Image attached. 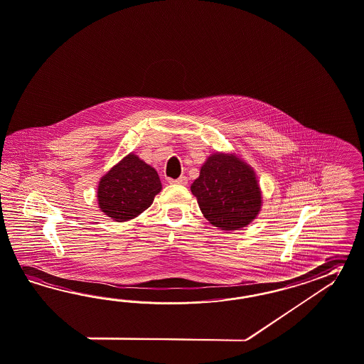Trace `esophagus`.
Here are the masks:
<instances>
[{"label": "esophagus", "mask_w": 364, "mask_h": 364, "mask_svg": "<svg viewBox=\"0 0 364 364\" xmlns=\"http://www.w3.org/2000/svg\"><path fill=\"white\" fill-rule=\"evenodd\" d=\"M168 182H170L171 185H187V177L181 176V177L177 178V179H168Z\"/></svg>", "instance_id": "1"}]
</instances>
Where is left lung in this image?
I'll use <instances>...</instances> for the list:
<instances>
[{
  "label": "left lung",
  "instance_id": "8db88e82",
  "mask_svg": "<svg viewBox=\"0 0 364 364\" xmlns=\"http://www.w3.org/2000/svg\"><path fill=\"white\" fill-rule=\"evenodd\" d=\"M191 193L205 219L223 231L242 228L260 213L256 174L233 154H211L193 182Z\"/></svg>",
  "mask_w": 364,
  "mask_h": 364
}]
</instances>
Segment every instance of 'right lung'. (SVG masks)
Returning a JSON list of instances; mask_svg holds the SVG:
<instances>
[{
    "label": "right lung",
    "instance_id": "add662e5",
    "mask_svg": "<svg viewBox=\"0 0 364 364\" xmlns=\"http://www.w3.org/2000/svg\"><path fill=\"white\" fill-rule=\"evenodd\" d=\"M161 188L156 168L131 153L100 179L99 207L114 222H125L150 207Z\"/></svg>",
    "mask_w": 364,
    "mask_h": 364
}]
</instances>
